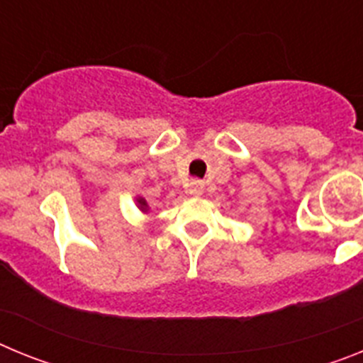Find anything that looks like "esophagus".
<instances>
[{
  "mask_svg": "<svg viewBox=\"0 0 363 363\" xmlns=\"http://www.w3.org/2000/svg\"><path fill=\"white\" fill-rule=\"evenodd\" d=\"M187 191H189V194H191V196H201V194H203V191H205V184H203V182H200V179H192L191 184H189Z\"/></svg>",
  "mask_w": 363,
  "mask_h": 363,
  "instance_id": "1",
  "label": "esophagus"
}]
</instances>
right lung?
Returning <instances> with one entry per match:
<instances>
[{
    "label": "right lung",
    "mask_w": 363,
    "mask_h": 363,
    "mask_svg": "<svg viewBox=\"0 0 363 363\" xmlns=\"http://www.w3.org/2000/svg\"><path fill=\"white\" fill-rule=\"evenodd\" d=\"M136 205H138V209L142 211L143 214H149V203H147L145 198L136 196Z\"/></svg>",
    "instance_id": "right-lung-1"
}]
</instances>
